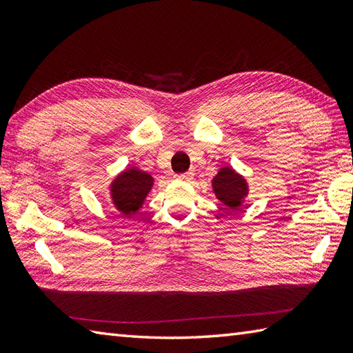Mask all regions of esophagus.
<instances>
[{"mask_svg": "<svg viewBox=\"0 0 353 353\" xmlns=\"http://www.w3.org/2000/svg\"><path fill=\"white\" fill-rule=\"evenodd\" d=\"M192 172H183V174H177L176 176V181H179V182H188V181H191L192 179Z\"/></svg>", "mask_w": 353, "mask_h": 353, "instance_id": "34e87169", "label": "esophagus"}]
</instances>
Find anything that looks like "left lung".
Instances as JSON below:
<instances>
[{
	"label": "left lung",
	"mask_w": 353,
	"mask_h": 353,
	"mask_svg": "<svg viewBox=\"0 0 353 353\" xmlns=\"http://www.w3.org/2000/svg\"><path fill=\"white\" fill-rule=\"evenodd\" d=\"M212 191L224 206L236 211L249 194V185L232 167H221L212 179Z\"/></svg>",
	"instance_id": "left-lung-1"
}]
</instances>
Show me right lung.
Returning a JSON list of instances; mask_svg holds the SVG:
<instances>
[{"label":"right lung","mask_w":353,"mask_h":353,"mask_svg":"<svg viewBox=\"0 0 353 353\" xmlns=\"http://www.w3.org/2000/svg\"><path fill=\"white\" fill-rule=\"evenodd\" d=\"M153 183V176L138 167L121 171L109 185L112 205L124 216L133 215L144 205Z\"/></svg>","instance_id":"obj_1"}]
</instances>
